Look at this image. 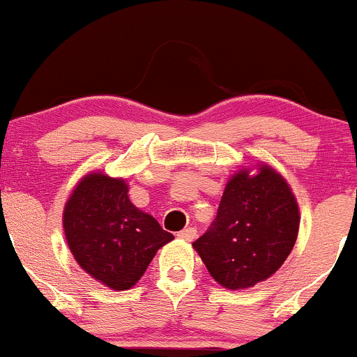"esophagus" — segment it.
Segmentation results:
<instances>
[{"label": "esophagus", "instance_id": "1", "mask_svg": "<svg viewBox=\"0 0 357 357\" xmlns=\"http://www.w3.org/2000/svg\"><path fill=\"white\" fill-rule=\"evenodd\" d=\"M196 234H197L196 227H187V229H183V231L178 232V238H182L183 241H192V239L196 238Z\"/></svg>", "mask_w": 357, "mask_h": 357}]
</instances>
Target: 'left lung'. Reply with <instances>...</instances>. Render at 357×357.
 Returning <instances> with one entry per match:
<instances>
[{
	"mask_svg": "<svg viewBox=\"0 0 357 357\" xmlns=\"http://www.w3.org/2000/svg\"><path fill=\"white\" fill-rule=\"evenodd\" d=\"M298 204L287 180L269 167L241 170L227 182L217 217L192 243L208 273L229 290L273 276L298 234Z\"/></svg>",
	"mask_w": 357,
	"mask_h": 357,
	"instance_id": "8db88e82",
	"label": "left lung"
}]
</instances>
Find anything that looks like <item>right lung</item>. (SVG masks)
<instances>
[{
	"label": "right lung",
	"instance_id": "obj_1",
	"mask_svg": "<svg viewBox=\"0 0 357 357\" xmlns=\"http://www.w3.org/2000/svg\"><path fill=\"white\" fill-rule=\"evenodd\" d=\"M67 245L81 269L112 290H128L158 250L174 239L128 197L123 178L90 174L63 210Z\"/></svg>",
	"mask_w": 357,
	"mask_h": 357
}]
</instances>
